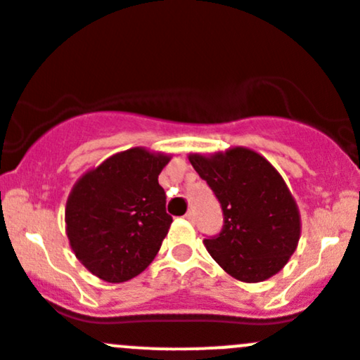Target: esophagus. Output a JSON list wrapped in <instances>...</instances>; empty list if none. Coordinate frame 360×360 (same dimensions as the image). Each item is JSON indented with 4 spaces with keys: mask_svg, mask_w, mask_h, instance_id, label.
I'll return each instance as SVG.
<instances>
[{
    "mask_svg": "<svg viewBox=\"0 0 360 360\" xmlns=\"http://www.w3.org/2000/svg\"><path fill=\"white\" fill-rule=\"evenodd\" d=\"M185 218H187L188 221H194L195 213H194V211H187V213H185Z\"/></svg>",
    "mask_w": 360,
    "mask_h": 360,
    "instance_id": "esophagus-1",
    "label": "esophagus"
}]
</instances>
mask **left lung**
Masks as SVG:
<instances>
[{"label": "left lung", "mask_w": 360, "mask_h": 360, "mask_svg": "<svg viewBox=\"0 0 360 360\" xmlns=\"http://www.w3.org/2000/svg\"><path fill=\"white\" fill-rule=\"evenodd\" d=\"M224 211L220 234L205 239L214 262L244 283L279 272L296 250L300 213L290 188L255 150L236 147L211 158L188 155Z\"/></svg>", "instance_id": "obj_1"}]
</instances>
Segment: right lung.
<instances>
[{
    "mask_svg": "<svg viewBox=\"0 0 360 360\" xmlns=\"http://www.w3.org/2000/svg\"><path fill=\"white\" fill-rule=\"evenodd\" d=\"M169 155L124 150L81 176L65 206L70 248L107 283H124L149 266L168 234L165 188L158 176Z\"/></svg>",
    "mask_w": 360,
    "mask_h": 360,
    "instance_id": "obj_1",
    "label": "right lung"
}]
</instances>
